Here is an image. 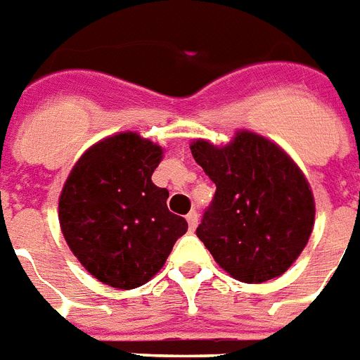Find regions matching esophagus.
Returning <instances> with one entry per match:
<instances>
[{"mask_svg":"<svg viewBox=\"0 0 360 360\" xmlns=\"http://www.w3.org/2000/svg\"><path fill=\"white\" fill-rule=\"evenodd\" d=\"M187 219V224H189V230H195V228H197V224H198V213L197 212H191L189 213V215L186 217Z\"/></svg>","mask_w":360,"mask_h":360,"instance_id":"34e87169","label":"esophagus"}]
</instances>
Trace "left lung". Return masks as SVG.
I'll return each mask as SVG.
<instances>
[{
	"label": "left lung",
	"instance_id": "left-lung-1",
	"mask_svg": "<svg viewBox=\"0 0 360 360\" xmlns=\"http://www.w3.org/2000/svg\"><path fill=\"white\" fill-rule=\"evenodd\" d=\"M195 162L217 186L197 236L222 270L263 283L290 269L314 226V197L289 154L265 136L237 130L230 143L195 139Z\"/></svg>",
	"mask_w": 360,
	"mask_h": 360
}]
</instances>
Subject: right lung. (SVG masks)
I'll return each mask as SVG.
<instances>
[{
	"instance_id": "add662e5",
	"label": "right lung",
	"mask_w": 360,
	"mask_h": 360,
	"mask_svg": "<svg viewBox=\"0 0 360 360\" xmlns=\"http://www.w3.org/2000/svg\"><path fill=\"white\" fill-rule=\"evenodd\" d=\"M162 158L150 139L114 134L77 160L62 187L64 239L101 283L124 290L145 285L187 231L186 219L167 210V189L150 180Z\"/></svg>"
}]
</instances>
